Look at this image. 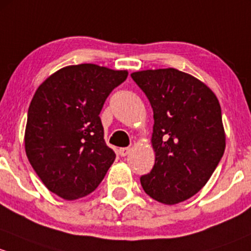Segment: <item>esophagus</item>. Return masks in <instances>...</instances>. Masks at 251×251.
I'll return each instance as SVG.
<instances>
[{
	"label": "esophagus",
	"mask_w": 251,
	"mask_h": 251,
	"mask_svg": "<svg viewBox=\"0 0 251 251\" xmlns=\"http://www.w3.org/2000/svg\"><path fill=\"white\" fill-rule=\"evenodd\" d=\"M129 152H130V147H122V149H120L121 157H126V154H129Z\"/></svg>",
	"instance_id": "34e87169"
}]
</instances>
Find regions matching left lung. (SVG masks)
<instances>
[{"label": "left lung", "mask_w": 251, "mask_h": 251, "mask_svg": "<svg viewBox=\"0 0 251 251\" xmlns=\"http://www.w3.org/2000/svg\"><path fill=\"white\" fill-rule=\"evenodd\" d=\"M153 110L156 159L140 177L144 191L168 205L195 196L208 182L226 147L221 107L213 90L176 69L130 75Z\"/></svg>", "instance_id": "obj_1"}]
</instances>
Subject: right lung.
I'll return each instance as SVG.
<instances>
[{
	"instance_id": "obj_1",
	"label": "right lung",
	"mask_w": 251,
	"mask_h": 251,
	"mask_svg": "<svg viewBox=\"0 0 251 251\" xmlns=\"http://www.w3.org/2000/svg\"><path fill=\"white\" fill-rule=\"evenodd\" d=\"M126 76V70L79 64L58 70L37 88L27 112L25 152L50 192L78 200L102 181L116 154L105 143L99 115Z\"/></svg>"
}]
</instances>
